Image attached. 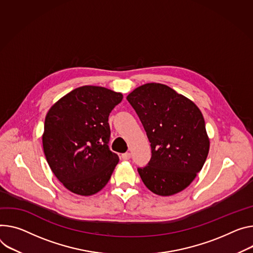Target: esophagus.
<instances>
[{"mask_svg": "<svg viewBox=\"0 0 253 253\" xmlns=\"http://www.w3.org/2000/svg\"><path fill=\"white\" fill-rule=\"evenodd\" d=\"M130 156H131V154H130L129 152H125V153H123V154L121 155V157H122L123 160H128V159L130 158Z\"/></svg>", "mask_w": 253, "mask_h": 253, "instance_id": "1", "label": "esophagus"}]
</instances>
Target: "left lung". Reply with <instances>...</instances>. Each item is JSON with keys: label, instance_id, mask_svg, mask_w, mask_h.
<instances>
[{"label": "left lung", "instance_id": "left-lung-1", "mask_svg": "<svg viewBox=\"0 0 253 253\" xmlns=\"http://www.w3.org/2000/svg\"><path fill=\"white\" fill-rule=\"evenodd\" d=\"M146 131L151 158L138 168L144 185L159 196L185 190L202 169L210 141L199 108L162 84H146L127 96Z\"/></svg>", "mask_w": 253, "mask_h": 253}]
</instances>
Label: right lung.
Instances as JSON below:
<instances>
[{"instance_id":"add662e5","label":"right lung","mask_w":253,"mask_h":253,"mask_svg":"<svg viewBox=\"0 0 253 253\" xmlns=\"http://www.w3.org/2000/svg\"><path fill=\"white\" fill-rule=\"evenodd\" d=\"M123 95L84 85L62 97L48 111L42 143L47 163L62 185L81 196L100 192L119 156L110 150L111 111Z\"/></svg>"}]
</instances>
